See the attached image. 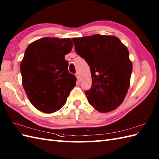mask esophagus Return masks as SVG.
<instances>
[{
    "mask_svg": "<svg viewBox=\"0 0 159 159\" xmlns=\"http://www.w3.org/2000/svg\"><path fill=\"white\" fill-rule=\"evenodd\" d=\"M76 79L78 80V81H79V80H80V76H79V73H76Z\"/></svg>",
    "mask_w": 159,
    "mask_h": 159,
    "instance_id": "esophagus-1",
    "label": "esophagus"
}]
</instances>
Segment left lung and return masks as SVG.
Returning a JSON list of instances; mask_svg holds the SVG:
<instances>
[{
    "instance_id": "obj_1",
    "label": "left lung",
    "mask_w": 159,
    "mask_h": 159,
    "mask_svg": "<svg viewBox=\"0 0 159 159\" xmlns=\"http://www.w3.org/2000/svg\"><path fill=\"white\" fill-rule=\"evenodd\" d=\"M72 41L76 53L90 66L92 87L85 92L89 103L101 113L116 109L130 86L133 65L126 46L117 37L99 34Z\"/></svg>"
}]
</instances>
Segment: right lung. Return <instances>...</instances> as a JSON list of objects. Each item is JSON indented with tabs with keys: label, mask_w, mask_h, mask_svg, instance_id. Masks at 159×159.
<instances>
[{
	"label": "right lung",
	"mask_w": 159,
	"mask_h": 159,
	"mask_svg": "<svg viewBox=\"0 0 159 159\" xmlns=\"http://www.w3.org/2000/svg\"><path fill=\"white\" fill-rule=\"evenodd\" d=\"M69 38H43L30 43L20 63L22 85L36 109L50 113L59 110L76 85L65 55L72 48Z\"/></svg>",
	"instance_id": "right-lung-1"
}]
</instances>
